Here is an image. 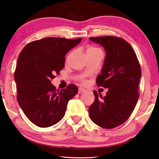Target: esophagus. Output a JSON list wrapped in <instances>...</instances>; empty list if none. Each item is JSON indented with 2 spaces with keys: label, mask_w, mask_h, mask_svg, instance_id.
<instances>
[{
  "label": "esophagus",
  "mask_w": 159,
  "mask_h": 159,
  "mask_svg": "<svg viewBox=\"0 0 159 159\" xmlns=\"http://www.w3.org/2000/svg\"><path fill=\"white\" fill-rule=\"evenodd\" d=\"M85 91V89H83L82 88H79V91H78V92H79V94H80V93H83V92H84Z\"/></svg>",
  "instance_id": "esophagus-1"
}]
</instances>
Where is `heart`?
<instances>
[{"label": "heart", "mask_w": 159, "mask_h": 159, "mask_svg": "<svg viewBox=\"0 0 159 159\" xmlns=\"http://www.w3.org/2000/svg\"><path fill=\"white\" fill-rule=\"evenodd\" d=\"M97 50H99L97 48H94V47H89L87 48V50H86V53H88V52H93V51H96Z\"/></svg>", "instance_id": "obj_1"}]
</instances>
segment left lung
<instances>
[{"label":"left lung","instance_id":"1","mask_svg":"<svg viewBox=\"0 0 159 159\" xmlns=\"http://www.w3.org/2000/svg\"><path fill=\"white\" fill-rule=\"evenodd\" d=\"M106 51L101 74L97 85L108 88L99 99L94 91V102L89 108L91 120L104 129H112L125 122L134 111L139 98L138 85L141 69L136 55L129 43L112 36L90 37Z\"/></svg>","mask_w":159,"mask_h":159}]
</instances>
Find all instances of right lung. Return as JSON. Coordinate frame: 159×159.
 <instances>
[{"label": "right lung", "mask_w": 159, "mask_h": 159, "mask_svg": "<svg viewBox=\"0 0 159 159\" xmlns=\"http://www.w3.org/2000/svg\"><path fill=\"white\" fill-rule=\"evenodd\" d=\"M81 40L47 37L29 43L20 53L14 72L17 101L37 126L49 127L60 122L68 102L77 94L76 85L58 91L51 80L64 67L65 55Z\"/></svg>", "instance_id": "obj_1"}]
</instances>
